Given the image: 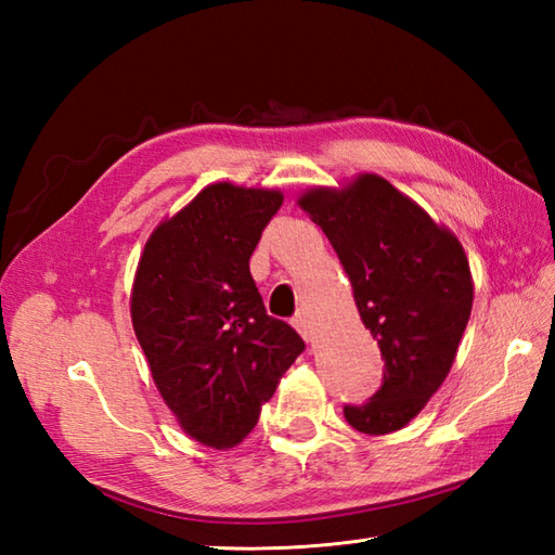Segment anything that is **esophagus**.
<instances>
[{
	"label": "esophagus",
	"instance_id": "obj_1",
	"mask_svg": "<svg viewBox=\"0 0 555 555\" xmlns=\"http://www.w3.org/2000/svg\"><path fill=\"white\" fill-rule=\"evenodd\" d=\"M293 326H296L298 332H300V336L310 344V340H312V326H310V322H308V317H305V314H298L296 320H293Z\"/></svg>",
	"mask_w": 555,
	"mask_h": 555
}]
</instances>
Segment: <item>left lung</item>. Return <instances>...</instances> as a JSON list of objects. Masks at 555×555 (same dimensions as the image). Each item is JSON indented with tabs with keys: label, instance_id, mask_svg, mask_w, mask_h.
I'll return each mask as SVG.
<instances>
[{
	"label": "left lung",
	"instance_id": "8db88e82",
	"mask_svg": "<svg viewBox=\"0 0 555 555\" xmlns=\"http://www.w3.org/2000/svg\"><path fill=\"white\" fill-rule=\"evenodd\" d=\"M298 205L334 245L384 360L379 391L344 415L362 434L403 429L451 372L473 312L463 245L376 173L312 188Z\"/></svg>",
	"mask_w": 555,
	"mask_h": 555
}]
</instances>
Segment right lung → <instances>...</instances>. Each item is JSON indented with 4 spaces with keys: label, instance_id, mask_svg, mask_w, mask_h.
<instances>
[{
    "label": "right lung",
    "instance_id": "add662e5",
    "mask_svg": "<svg viewBox=\"0 0 555 555\" xmlns=\"http://www.w3.org/2000/svg\"><path fill=\"white\" fill-rule=\"evenodd\" d=\"M284 195L211 183L152 231L140 255L131 320L152 379L181 429L217 448L238 446L305 350L264 310L250 255Z\"/></svg>",
    "mask_w": 555,
    "mask_h": 555
}]
</instances>
